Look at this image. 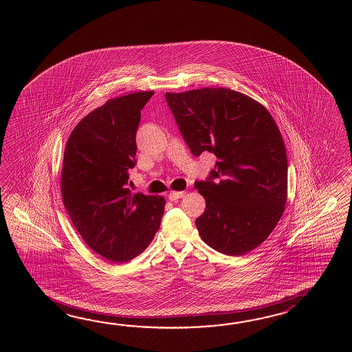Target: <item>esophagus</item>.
Returning a JSON list of instances; mask_svg holds the SVG:
<instances>
[{"label": "esophagus", "instance_id": "esophagus-1", "mask_svg": "<svg viewBox=\"0 0 352 352\" xmlns=\"http://www.w3.org/2000/svg\"><path fill=\"white\" fill-rule=\"evenodd\" d=\"M184 195H185L184 191H171V192L168 194V199H170L171 201H177L179 199L184 197Z\"/></svg>", "mask_w": 352, "mask_h": 352}]
</instances>
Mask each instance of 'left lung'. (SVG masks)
I'll return each instance as SVG.
<instances>
[{
  "label": "left lung",
  "mask_w": 352,
  "mask_h": 352,
  "mask_svg": "<svg viewBox=\"0 0 352 352\" xmlns=\"http://www.w3.org/2000/svg\"><path fill=\"white\" fill-rule=\"evenodd\" d=\"M191 153L217 156L195 188L206 201L195 220L201 239L219 253H249L270 236L285 211L288 162L270 113L243 93L204 88L166 93Z\"/></svg>",
  "instance_id": "8db88e82"
}]
</instances>
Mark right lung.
Wrapping results in <instances>:
<instances>
[{"instance_id":"1","label":"right lung","mask_w":352,"mask_h":352,"mask_svg":"<svg viewBox=\"0 0 352 352\" xmlns=\"http://www.w3.org/2000/svg\"><path fill=\"white\" fill-rule=\"evenodd\" d=\"M153 91L109 99L69 135L61 195L75 229L107 261L127 263L150 245L165 212L162 196L132 194L141 111Z\"/></svg>"}]
</instances>
